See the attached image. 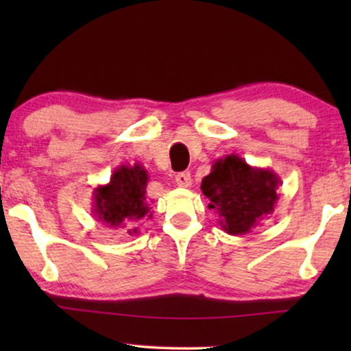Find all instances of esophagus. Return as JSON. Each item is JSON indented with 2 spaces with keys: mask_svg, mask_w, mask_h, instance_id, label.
<instances>
[{
  "mask_svg": "<svg viewBox=\"0 0 351 351\" xmlns=\"http://www.w3.org/2000/svg\"><path fill=\"white\" fill-rule=\"evenodd\" d=\"M176 184L179 186H184V189H189L191 185L190 172H179V174L176 176Z\"/></svg>",
  "mask_w": 351,
  "mask_h": 351,
  "instance_id": "34e87169",
  "label": "esophagus"
}]
</instances>
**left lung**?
<instances>
[{
  "label": "left lung",
  "instance_id": "left-lung-1",
  "mask_svg": "<svg viewBox=\"0 0 351 351\" xmlns=\"http://www.w3.org/2000/svg\"><path fill=\"white\" fill-rule=\"evenodd\" d=\"M280 176L268 167H252L238 155L214 161L201 182L208 208L219 214V225L233 237L251 233L275 210Z\"/></svg>",
  "mask_w": 351,
  "mask_h": 351
}]
</instances>
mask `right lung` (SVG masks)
<instances>
[{
  "mask_svg": "<svg viewBox=\"0 0 351 351\" xmlns=\"http://www.w3.org/2000/svg\"><path fill=\"white\" fill-rule=\"evenodd\" d=\"M148 180L150 177L141 162L118 166L108 184L93 191L95 220L108 228L124 230L131 237L138 234L141 220L153 215L145 196Z\"/></svg>",
  "mask_w": 351,
  "mask_h": 351,
  "instance_id": "right-lung-1",
  "label": "right lung"
}]
</instances>
